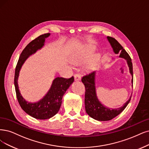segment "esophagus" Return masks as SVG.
Wrapping results in <instances>:
<instances>
[{
    "label": "esophagus",
    "mask_w": 149,
    "mask_h": 149,
    "mask_svg": "<svg viewBox=\"0 0 149 149\" xmlns=\"http://www.w3.org/2000/svg\"><path fill=\"white\" fill-rule=\"evenodd\" d=\"M74 79L75 81H79L80 80V75L79 73H76L74 75Z\"/></svg>",
    "instance_id": "esophagus-1"
}]
</instances>
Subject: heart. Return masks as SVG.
I'll return each mask as SVG.
<instances>
[{
  "instance_id": "obj_1",
  "label": "heart",
  "mask_w": 149,
  "mask_h": 149,
  "mask_svg": "<svg viewBox=\"0 0 149 149\" xmlns=\"http://www.w3.org/2000/svg\"><path fill=\"white\" fill-rule=\"evenodd\" d=\"M94 48L92 47H88L86 48L85 50L80 52L77 53H75L74 54V56L72 58V62L75 64H81L86 61V60L89 58L90 54L92 53ZM99 55L97 54H94L91 58V63L88 66V69H92L93 65H94V63H96L99 59Z\"/></svg>"
}]
</instances>
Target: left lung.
I'll list each match as a JSON object with an SVG mask.
<instances>
[{
  "label": "left lung",
  "instance_id": "1",
  "mask_svg": "<svg viewBox=\"0 0 149 149\" xmlns=\"http://www.w3.org/2000/svg\"><path fill=\"white\" fill-rule=\"evenodd\" d=\"M107 39L113 48V52L115 54L120 53V57L125 58L128 64L130 73L132 75V86L133 84V64L131 59L128 53L126 52L120 43L112 37H107ZM95 72H93L88 74H86L81 78V81L85 85V105L86 112L91 118L98 121H108L111 120L117 117L127 106L129 104L131 96L129 100L126 102L124 106L117 109H111L104 107L99 101L96 94L95 88Z\"/></svg>",
  "mask_w": 149,
  "mask_h": 149
}]
</instances>
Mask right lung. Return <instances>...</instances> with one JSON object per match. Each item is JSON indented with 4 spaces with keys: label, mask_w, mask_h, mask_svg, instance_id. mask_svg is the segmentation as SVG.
Wrapping results in <instances>:
<instances>
[{
    "label": "right lung",
    "mask_w": 149,
    "mask_h": 149,
    "mask_svg": "<svg viewBox=\"0 0 149 149\" xmlns=\"http://www.w3.org/2000/svg\"><path fill=\"white\" fill-rule=\"evenodd\" d=\"M49 36V33L38 36L32 40L21 52L15 68L14 84L16 97L22 109L30 116L37 119L45 120L52 118L56 115L60 109L62 98L66 90L73 83L74 77L69 79L57 77L53 81L51 88L43 99L36 103H30L25 101L21 96L18 85V77L19 70L26 59L37 49L44 45L45 38Z\"/></svg>",
    "instance_id": "add662e5"
}]
</instances>
